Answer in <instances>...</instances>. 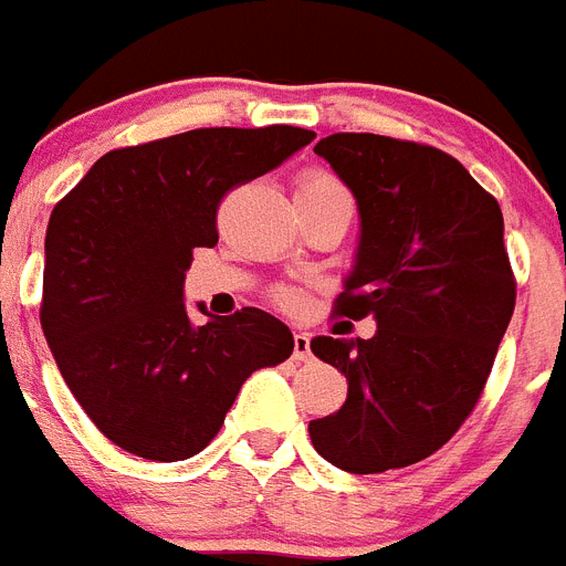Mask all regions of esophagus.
<instances>
[{
    "mask_svg": "<svg viewBox=\"0 0 566 566\" xmlns=\"http://www.w3.org/2000/svg\"><path fill=\"white\" fill-rule=\"evenodd\" d=\"M294 361H310L312 358V344H310V333H297L294 335Z\"/></svg>",
    "mask_w": 566,
    "mask_h": 566,
    "instance_id": "esophagus-1",
    "label": "esophagus"
}]
</instances>
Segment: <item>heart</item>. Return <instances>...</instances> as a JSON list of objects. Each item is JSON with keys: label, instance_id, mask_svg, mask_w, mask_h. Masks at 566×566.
<instances>
[{"label": "heart", "instance_id": "b5f03b06", "mask_svg": "<svg viewBox=\"0 0 566 566\" xmlns=\"http://www.w3.org/2000/svg\"><path fill=\"white\" fill-rule=\"evenodd\" d=\"M329 190H340V185L324 172H306L297 185V193H329ZM280 301L292 306L294 303V294L292 292H280Z\"/></svg>", "mask_w": 566, "mask_h": 566}]
</instances>
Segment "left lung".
Instances as JSON below:
<instances>
[{"label":"left lung","mask_w":566,"mask_h":566,"mask_svg":"<svg viewBox=\"0 0 566 566\" xmlns=\"http://www.w3.org/2000/svg\"><path fill=\"white\" fill-rule=\"evenodd\" d=\"M315 153L361 219L335 312L370 315L376 335L312 338V353L347 376L340 410L310 422L312 446L349 474L405 469L474 410L515 312L501 205L437 147L335 133Z\"/></svg>","instance_id":"left-lung-1"}]
</instances>
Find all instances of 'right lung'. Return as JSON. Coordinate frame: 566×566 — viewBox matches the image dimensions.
<instances>
[{"label": "right lung", "instance_id": "obj_1", "mask_svg": "<svg viewBox=\"0 0 566 566\" xmlns=\"http://www.w3.org/2000/svg\"><path fill=\"white\" fill-rule=\"evenodd\" d=\"M315 138L301 126H210L112 149L51 210L42 333L60 376L106 440L176 462L219 433L242 381L286 361L289 326L245 306L196 326L193 249H213L219 199Z\"/></svg>", "mask_w": 566, "mask_h": 566}]
</instances>
